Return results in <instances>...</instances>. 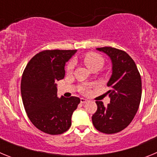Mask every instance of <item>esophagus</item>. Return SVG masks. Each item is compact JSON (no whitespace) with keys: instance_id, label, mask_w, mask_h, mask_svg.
Here are the masks:
<instances>
[{"instance_id":"34e87169","label":"esophagus","mask_w":157,"mask_h":157,"mask_svg":"<svg viewBox=\"0 0 157 157\" xmlns=\"http://www.w3.org/2000/svg\"><path fill=\"white\" fill-rule=\"evenodd\" d=\"M80 102H81L82 104H85L86 103V102H88V100L85 99V98H81V99H80Z\"/></svg>"}]
</instances>
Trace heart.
Returning a JSON list of instances; mask_svg holds the SVG:
<instances>
[{
    "instance_id": "heart-1",
    "label": "heart",
    "mask_w": 157,
    "mask_h": 157,
    "mask_svg": "<svg viewBox=\"0 0 157 157\" xmlns=\"http://www.w3.org/2000/svg\"><path fill=\"white\" fill-rule=\"evenodd\" d=\"M83 61L86 65L87 67L89 69L93 68L94 67L96 66H101L104 63V59L102 56H100L99 54L94 53V52H90V53L86 54L84 57H83ZM74 69V61H70L66 67V71L67 73L71 74L73 71ZM90 88L91 85H88V84H85L81 87L80 90L82 93L83 94H88L90 92Z\"/></svg>"
}]
</instances>
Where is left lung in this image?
I'll return each mask as SVG.
<instances>
[{"mask_svg": "<svg viewBox=\"0 0 157 157\" xmlns=\"http://www.w3.org/2000/svg\"><path fill=\"white\" fill-rule=\"evenodd\" d=\"M97 49L112 60V74L107 83L111 100L107 106L102 101H96L98 109L92 122L100 132L116 134L125 129L138 112L141 98V75L132 58L124 51L112 47Z\"/></svg>", "mask_w": 157, "mask_h": 157, "instance_id": "obj_1", "label": "left lung"}]
</instances>
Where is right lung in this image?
<instances>
[{
  "mask_svg": "<svg viewBox=\"0 0 157 157\" xmlns=\"http://www.w3.org/2000/svg\"><path fill=\"white\" fill-rule=\"evenodd\" d=\"M76 51H41L30 59L23 71V106L31 123L42 132L56 135L66 132L71 126V116L80 99L58 98L56 82L64 78L66 62Z\"/></svg>",
  "mask_w": 157,
  "mask_h": 157,
  "instance_id": "add662e5",
  "label": "right lung"
}]
</instances>
